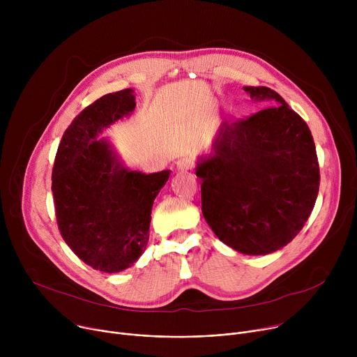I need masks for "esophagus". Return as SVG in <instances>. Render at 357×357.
Here are the masks:
<instances>
[{
	"mask_svg": "<svg viewBox=\"0 0 357 357\" xmlns=\"http://www.w3.org/2000/svg\"><path fill=\"white\" fill-rule=\"evenodd\" d=\"M192 167H193V161L190 160V158H188V157H183V158H179L178 161H176V168H178V171H189V169H192Z\"/></svg>",
	"mask_w": 357,
	"mask_h": 357,
	"instance_id": "esophagus-1",
	"label": "esophagus"
}]
</instances>
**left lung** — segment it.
<instances>
[{
    "mask_svg": "<svg viewBox=\"0 0 357 357\" xmlns=\"http://www.w3.org/2000/svg\"><path fill=\"white\" fill-rule=\"evenodd\" d=\"M268 107L223 121L196 161L202 213L220 241L247 256L287 245L308 220L319 192L310 127L270 87L244 86Z\"/></svg>",
    "mask_w": 357,
    "mask_h": 357,
    "instance_id": "obj_1",
    "label": "left lung"
}]
</instances>
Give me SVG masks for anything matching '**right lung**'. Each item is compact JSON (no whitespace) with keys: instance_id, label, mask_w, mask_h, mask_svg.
Listing matches in <instances>:
<instances>
[{"instance_id":"add662e5","label":"right lung","mask_w":357,"mask_h":357,"mask_svg":"<svg viewBox=\"0 0 357 357\" xmlns=\"http://www.w3.org/2000/svg\"><path fill=\"white\" fill-rule=\"evenodd\" d=\"M135 106L132 89L97 98L65 131L52 171L56 220L65 243L83 263L109 274L141 257L152 205L171 175L127 168L110 139L98 138L131 116Z\"/></svg>"}]
</instances>
